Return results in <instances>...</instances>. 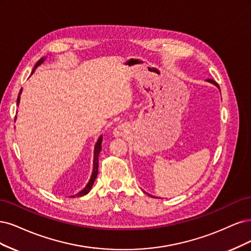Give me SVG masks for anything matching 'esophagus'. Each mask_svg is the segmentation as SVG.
Returning <instances> with one entry per match:
<instances>
[{
    "label": "esophagus",
    "instance_id": "obj_1",
    "mask_svg": "<svg viewBox=\"0 0 251 251\" xmlns=\"http://www.w3.org/2000/svg\"><path fill=\"white\" fill-rule=\"evenodd\" d=\"M122 133H123L122 129H118V130H116V135H121Z\"/></svg>",
    "mask_w": 251,
    "mask_h": 251
}]
</instances>
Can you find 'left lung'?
<instances>
[{"label":"left lung","instance_id":"left-lung-1","mask_svg":"<svg viewBox=\"0 0 251 251\" xmlns=\"http://www.w3.org/2000/svg\"><path fill=\"white\" fill-rule=\"evenodd\" d=\"M207 81H208V82H211V83H213V84H215V85H217V86H218V83H216V81H214L213 79H208Z\"/></svg>","mask_w":251,"mask_h":251}]
</instances>
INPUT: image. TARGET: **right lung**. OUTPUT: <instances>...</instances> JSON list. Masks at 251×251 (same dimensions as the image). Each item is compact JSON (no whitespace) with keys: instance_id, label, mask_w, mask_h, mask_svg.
Returning <instances> with one entry per match:
<instances>
[{"instance_id":"right-lung-1","label":"right lung","mask_w":251,"mask_h":251,"mask_svg":"<svg viewBox=\"0 0 251 251\" xmlns=\"http://www.w3.org/2000/svg\"><path fill=\"white\" fill-rule=\"evenodd\" d=\"M44 61V58L42 59V60H39L37 63H36V66L34 67V69L32 70V73H34V71H35V69H36V67L37 66H39L40 63H42ZM31 73V74H32ZM20 94H21V92H20ZM19 103H20V95H19V97H18V102H17V104L19 105ZM101 144H102V136H100L99 137V140L97 141V144H96V146H95V153H94V168H93V173H92V177H91V179H90V181H88V183L86 184V187L82 190V191H80L78 194H76V195H74V196H71V198H74V197H81V196H84V195H86V194L91 191V189H92V187H93V184H94V182H95V179H96V177H97V175H98V161H99V153H100V151L102 150V147H101Z\"/></svg>"}]
</instances>
